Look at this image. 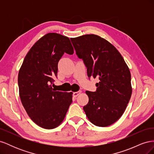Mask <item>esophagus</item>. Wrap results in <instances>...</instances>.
Returning a JSON list of instances; mask_svg holds the SVG:
<instances>
[{"label":"esophagus","mask_w":154,"mask_h":154,"mask_svg":"<svg viewBox=\"0 0 154 154\" xmlns=\"http://www.w3.org/2000/svg\"><path fill=\"white\" fill-rule=\"evenodd\" d=\"M81 93H82V91H78V92H73V96H74V97H76L79 94H80Z\"/></svg>","instance_id":"1"}]
</instances>
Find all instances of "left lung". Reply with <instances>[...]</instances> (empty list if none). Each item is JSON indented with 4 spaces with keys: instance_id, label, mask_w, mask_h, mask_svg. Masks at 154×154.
<instances>
[{
    "instance_id": "1",
    "label": "left lung",
    "mask_w": 154,
    "mask_h": 154,
    "mask_svg": "<svg viewBox=\"0 0 154 154\" xmlns=\"http://www.w3.org/2000/svg\"><path fill=\"white\" fill-rule=\"evenodd\" d=\"M71 40L87 67V76L100 80L96 92H85L88 102L83 110L92 124L108 127L122 117L131 97L130 69L117 49L98 35H85Z\"/></svg>"
}]
</instances>
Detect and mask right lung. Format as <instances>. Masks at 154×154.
Listing matches in <instances>:
<instances>
[{
	"label": "right lung",
	"instance_id": "1",
	"mask_svg": "<svg viewBox=\"0 0 154 154\" xmlns=\"http://www.w3.org/2000/svg\"><path fill=\"white\" fill-rule=\"evenodd\" d=\"M64 53H74L69 38L49 32L32 46L18 72L22 105L32 122L45 129L54 128L62 123L72 101V92L57 91L51 85Z\"/></svg>",
	"mask_w": 154,
	"mask_h": 154
}]
</instances>
